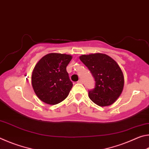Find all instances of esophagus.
I'll list each match as a JSON object with an SVG mask.
<instances>
[{
	"instance_id": "esophagus-1",
	"label": "esophagus",
	"mask_w": 149,
	"mask_h": 149,
	"mask_svg": "<svg viewBox=\"0 0 149 149\" xmlns=\"http://www.w3.org/2000/svg\"><path fill=\"white\" fill-rule=\"evenodd\" d=\"M77 83H79V84H82V83H83V80H82V79H79V80L77 81Z\"/></svg>"
}]
</instances>
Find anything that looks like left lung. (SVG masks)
I'll return each mask as SVG.
<instances>
[{"label":"left lung","instance_id":"1","mask_svg":"<svg viewBox=\"0 0 149 149\" xmlns=\"http://www.w3.org/2000/svg\"><path fill=\"white\" fill-rule=\"evenodd\" d=\"M79 59L95 80V88L89 91L90 99L100 107L112 104L120 97L124 85V77L119 65L112 58L102 53L83 54Z\"/></svg>","mask_w":149,"mask_h":149}]
</instances>
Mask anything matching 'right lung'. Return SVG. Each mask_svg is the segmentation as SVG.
Listing matches in <instances>:
<instances>
[{
  "mask_svg": "<svg viewBox=\"0 0 149 149\" xmlns=\"http://www.w3.org/2000/svg\"><path fill=\"white\" fill-rule=\"evenodd\" d=\"M72 56L50 53L35 65L31 75V84L35 94L41 101L54 105L63 101L73 86L66 67Z\"/></svg>",
  "mask_w": 149,
  "mask_h": 149,
  "instance_id": "add662e5",
  "label": "right lung"
}]
</instances>
